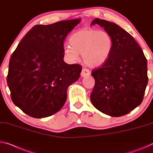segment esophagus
<instances>
[{
    "mask_svg": "<svg viewBox=\"0 0 153 153\" xmlns=\"http://www.w3.org/2000/svg\"><path fill=\"white\" fill-rule=\"evenodd\" d=\"M90 74V70L88 69H87V68H83L82 69V73H81V76L82 77L88 76Z\"/></svg>",
    "mask_w": 153,
    "mask_h": 153,
    "instance_id": "obj_1",
    "label": "esophagus"
}]
</instances>
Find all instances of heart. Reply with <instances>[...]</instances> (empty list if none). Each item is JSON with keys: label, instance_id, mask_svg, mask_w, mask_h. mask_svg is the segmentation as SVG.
Masks as SVG:
<instances>
[{"label": "heart", "instance_id": "obj_1", "mask_svg": "<svg viewBox=\"0 0 153 153\" xmlns=\"http://www.w3.org/2000/svg\"><path fill=\"white\" fill-rule=\"evenodd\" d=\"M69 45L64 55L71 61H77L83 55L84 63L90 66L102 65L109 59L113 48V39L109 33L95 28H85L72 33Z\"/></svg>", "mask_w": 153, "mask_h": 153}]
</instances>
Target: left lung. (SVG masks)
<instances>
[{"label":"left lung","instance_id":"1","mask_svg":"<svg viewBox=\"0 0 153 153\" xmlns=\"http://www.w3.org/2000/svg\"><path fill=\"white\" fill-rule=\"evenodd\" d=\"M113 39L109 59L93 69L95 84L90 94L92 105L112 117L129 113L141 104L148 84L147 60L134 38L115 23L95 19Z\"/></svg>","mask_w":153,"mask_h":153}]
</instances>
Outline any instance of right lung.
I'll return each instance as SVG.
<instances>
[{
	"instance_id": "right-lung-1",
	"label": "right lung",
	"mask_w": 153,
	"mask_h": 153,
	"mask_svg": "<svg viewBox=\"0 0 153 153\" xmlns=\"http://www.w3.org/2000/svg\"><path fill=\"white\" fill-rule=\"evenodd\" d=\"M80 21L36 25L12 54L7 84L12 101L27 115L46 117L64 105L67 88L78 79L82 66L65 63L63 43Z\"/></svg>"
}]
</instances>
